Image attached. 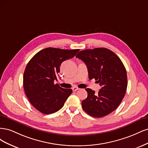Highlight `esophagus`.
<instances>
[{
	"label": "esophagus",
	"mask_w": 148,
	"mask_h": 148,
	"mask_svg": "<svg viewBox=\"0 0 148 148\" xmlns=\"http://www.w3.org/2000/svg\"><path fill=\"white\" fill-rule=\"evenodd\" d=\"M78 89H79L78 88H77V87H73V88H72V90L73 91H77V90H78Z\"/></svg>",
	"instance_id": "obj_1"
}]
</instances>
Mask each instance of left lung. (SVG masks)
<instances>
[{"label":"left lung","mask_w":148,"mask_h":148,"mask_svg":"<svg viewBox=\"0 0 148 148\" xmlns=\"http://www.w3.org/2000/svg\"><path fill=\"white\" fill-rule=\"evenodd\" d=\"M76 57L86 65L89 78H95L102 86L97 94L90 88L85 89L88 96L82 102L83 110L97 118L112 112L127 91V71L122 62L112 51L101 47L82 51Z\"/></svg>","instance_id":"1"}]
</instances>
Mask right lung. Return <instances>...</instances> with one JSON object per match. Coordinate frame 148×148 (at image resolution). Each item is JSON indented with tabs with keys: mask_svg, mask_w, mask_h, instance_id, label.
<instances>
[{
	"mask_svg": "<svg viewBox=\"0 0 148 148\" xmlns=\"http://www.w3.org/2000/svg\"><path fill=\"white\" fill-rule=\"evenodd\" d=\"M79 49L47 47L33 57L26 66L23 87L26 96L36 109L44 114L60 110L72 93L71 89H64L54 84L64 61L73 58Z\"/></svg>",
	"mask_w": 148,
	"mask_h": 148,
	"instance_id": "obj_1",
	"label": "right lung"
}]
</instances>
